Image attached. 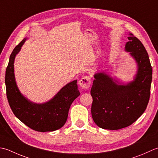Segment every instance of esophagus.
<instances>
[{
    "label": "esophagus",
    "instance_id": "esophagus-1",
    "mask_svg": "<svg viewBox=\"0 0 158 158\" xmlns=\"http://www.w3.org/2000/svg\"><path fill=\"white\" fill-rule=\"evenodd\" d=\"M91 77L89 76H84L80 80L79 85L83 89H88L91 85Z\"/></svg>",
    "mask_w": 158,
    "mask_h": 158
}]
</instances>
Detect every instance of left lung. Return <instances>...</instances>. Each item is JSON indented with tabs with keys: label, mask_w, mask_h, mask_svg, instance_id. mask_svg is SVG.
<instances>
[{
	"label": "left lung",
	"mask_w": 158,
	"mask_h": 158,
	"mask_svg": "<svg viewBox=\"0 0 158 158\" xmlns=\"http://www.w3.org/2000/svg\"><path fill=\"white\" fill-rule=\"evenodd\" d=\"M130 35L125 49L138 65L133 81L123 85L104 72L94 75L91 114L95 124L105 130H119L131 125L143 114L149 103L152 80L149 55L141 41L131 33Z\"/></svg>",
	"instance_id": "left-lung-1"
}]
</instances>
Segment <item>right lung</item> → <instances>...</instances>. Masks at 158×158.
Here are the masks:
<instances>
[{"instance_id": "right-lung-1", "label": "right lung", "mask_w": 158, "mask_h": 158, "mask_svg": "<svg viewBox=\"0 0 158 158\" xmlns=\"http://www.w3.org/2000/svg\"><path fill=\"white\" fill-rule=\"evenodd\" d=\"M24 39L9 57L5 72V85L9 106L15 116L33 130L45 132L59 130L65 125L71 104L80 95L77 80L67 84L54 97L44 104L28 100L19 91L14 76L15 57L25 42Z\"/></svg>"}]
</instances>
